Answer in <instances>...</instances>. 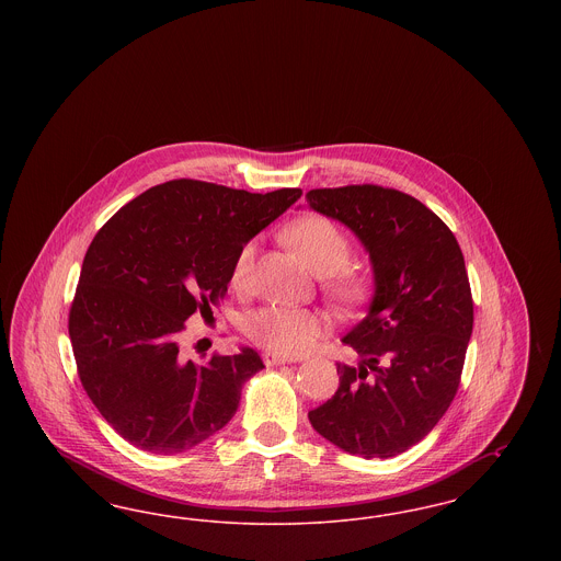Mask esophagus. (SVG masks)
<instances>
[{
	"mask_svg": "<svg viewBox=\"0 0 561 561\" xmlns=\"http://www.w3.org/2000/svg\"><path fill=\"white\" fill-rule=\"evenodd\" d=\"M263 359H265V364H267L268 368H271V366H279V364H290V362H294L293 357H284V355H277V353H271V351H267V353L263 355Z\"/></svg>",
	"mask_w": 561,
	"mask_h": 561,
	"instance_id": "34e87169",
	"label": "esophagus"
}]
</instances>
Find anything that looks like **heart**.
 <instances>
[{"mask_svg":"<svg viewBox=\"0 0 561 561\" xmlns=\"http://www.w3.org/2000/svg\"><path fill=\"white\" fill-rule=\"evenodd\" d=\"M286 240L305 261V265L325 277V290L341 302H359L368 288V277L345 271L351 259V241L347 236L325 216L309 214L286 229ZM256 241H245L233 263V284L243 286L254 265ZM344 271L341 272L340 268ZM323 332V320L318 311L298 307H265L250 316L248 334L263 347L275 353L296 355L316 343Z\"/></svg>","mask_w":561,"mask_h":561,"instance_id":"1","label":"heart"}]
</instances>
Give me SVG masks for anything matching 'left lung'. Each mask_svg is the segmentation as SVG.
<instances>
[{"instance_id":"obj_1","label":"left lung","mask_w":561,"mask_h":561,"mask_svg":"<svg viewBox=\"0 0 561 561\" xmlns=\"http://www.w3.org/2000/svg\"><path fill=\"white\" fill-rule=\"evenodd\" d=\"M307 206L345 225L370 256L374 294L343 343L362 357L341 366L336 393L309 412L341 450L389 458L419 444L453 403L473 332V300L453 231L396 188H313Z\"/></svg>"}]
</instances>
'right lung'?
I'll return each mask as SVG.
<instances>
[{"mask_svg":"<svg viewBox=\"0 0 561 561\" xmlns=\"http://www.w3.org/2000/svg\"><path fill=\"white\" fill-rule=\"evenodd\" d=\"M300 195L181 179L145 191L96 233L69 336L88 398L126 442L185 453L233 419L245 380L265 364L250 347L191 362L181 353L185 321L225 296L241 245Z\"/></svg>","mask_w":561,"mask_h":561,"instance_id":"right-lung-1","label":"right lung"}]
</instances>
